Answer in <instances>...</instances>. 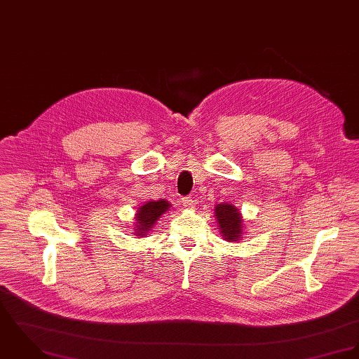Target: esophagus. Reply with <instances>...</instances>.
I'll return each mask as SVG.
<instances>
[{
    "instance_id": "obj_1",
    "label": "esophagus",
    "mask_w": 359,
    "mask_h": 359,
    "mask_svg": "<svg viewBox=\"0 0 359 359\" xmlns=\"http://www.w3.org/2000/svg\"><path fill=\"white\" fill-rule=\"evenodd\" d=\"M182 202H183V206L184 208H187V209H191L193 206H194V199L191 198V197H184V198H182Z\"/></svg>"
}]
</instances>
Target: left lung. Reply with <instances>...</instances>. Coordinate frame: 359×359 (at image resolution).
<instances>
[{"label":"left lung","mask_w":359,"mask_h":359,"mask_svg":"<svg viewBox=\"0 0 359 359\" xmlns=\"http://www.w3.org/2000/svg\"><path fill=\"white\" fill-rule=\"evenodd\" d=\"M215 216L220 227L223 238L229 242L242 238V216L238 209L231 203H219L215 206Z\"/></svg>","instance_id":"left-lung-1"}]
</instances>
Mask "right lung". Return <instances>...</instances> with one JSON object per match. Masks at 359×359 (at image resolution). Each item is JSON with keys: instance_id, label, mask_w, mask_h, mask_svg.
Wrapping results in <instances>:
<instances>
[{"instance_id": "1", "label": "right lung", "mask_w": 359, "mask_h": 359, "mask_svg": "<svg viewBox=\"0 0 359 359\" xmlns=\"http://www.w3.org/2000/svg\"><path fill=\"white\" fill-rule=\"evenodd\" d=\"M170 208V203L165 199L149 201L139 208L135 217V236L147 237L156 222Z\"/></svg>"}]
</instances>
